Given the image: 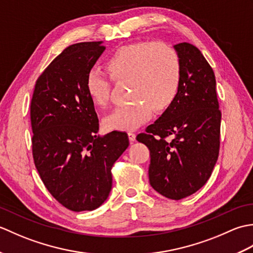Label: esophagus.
<instances>
[{
	"instance_id": "esophagus-1",
	"label": "esophagus",
	"mask_w": 253,
	"mask_h": 253,
	"mask_svg": "<svg viewBox=\"0 0 253 253\" xmlns=\"http://www.w3.org/2000/svg\"><path fill=\"white\" fill-rule=\"evenodd\" d=\"M128 138H129L130 141L136 140V133L133 131H128Z\"/></svg>"
}]
</instances>
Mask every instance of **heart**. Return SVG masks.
<instances>
[{
  "label": "heart",
  "mask_w": 253,
  "mask_h": 253,
  "mask_svg": "<svg viewBox=\"0 0 253 253\" xmlns=\"http://www.w3.org/2000/svg\"><path fill=\"white\" fill-rule=\"evenodd\" d=\"M117 83H129L131 98H137L107 116L106 128L135 129L155 111H163L176 98L180 87L181 66L177 52L163 42L146 41L118 49L105 63ZM85 90L96 105L110 98L111 79L99 68H91L85 77Z\"/></svg>",
  "instance_id": "1"
}]
</instances>
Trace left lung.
Wrapping results in <instances>:
<instances>
[{
    "mask_svg": "<svg viewBox=\"0 0 253 253\" xmlns=\"http://www.w3.org/2000/svg\"><path fill=\"white\" fill-rule=\"evenodd\" d=\"M181 66L175 100L137 136L150 150L149 181L161 195L180 200L208 181L219 152L222 113L215 75L197 46L174 45ZM170 136V141L166 138Z\"/></svg>",
    "mask_w": 253,
    "mask_h": 253,
    "instance_id": "left-lung-1",
    "label": "left lung"
}]
</instances>
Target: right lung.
Here are the masks:
<instances>
[{"label":"right lung","instance_id":"right-lung-1","mask_svg":"<svg viewBox=\"0 0 253 253\" xmlns=\"http://www.w3.org/2000/svg\"><path fill=\"white\" fill-rule=\"evenodd\" d=\"M105 50L102 41L63 50L38 77L30 103L32 157L55 200L75 212L92 211L112 189V168L129 146L126 132L96 136L99 120L85 77Z\"/></svg>","mask_w":253,"mask_h":253}]
</instances>
